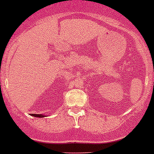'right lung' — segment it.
I'll return each instance as SVG.
<instances>
[{
    "mask_svg": "<svg viewBox=\"0 0 154 154\" xmlns=\"http://www.w3.org/2000/svg\"><path fill=\"white\" fill-rule=\"evenodd\" d=\"M31 115L33 117H37V118H44V117H46L44 114H31Z\"/></svg>",
    "mask_w": 154,
    "mask_h": 154,
    "instance_id": "add662e5",
    "label": "right lung"
}]
</instances>
